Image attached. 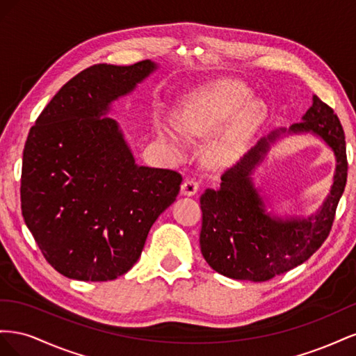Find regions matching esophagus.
<instances>
[{"label": "esophagus", "mask_w": 356, "mask_h": 356, "mask_svg": "<svg viewBox=\"0 0 356 356\" xmlns=\"http://www.w3.org/2000/svg\"><path fill=\"white\" fill-rule=\"evenodd\" d=\"M197 190H199V182L195 178H187L181 184V195H184V196L196 195Z\"/></svg>", "instance_id": "34e87169"}]
</instances>
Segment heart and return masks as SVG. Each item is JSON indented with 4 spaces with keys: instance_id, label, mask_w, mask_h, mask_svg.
Wrapping results in <instances>:
<instances>
[{
    "instance_id": "1",
    "label": "heart",
    "mask_w": 356,
    "mask_h": 356,
    "mask_svg": "<svg viewBox=\"0 0 356 356\" xmlns=\"http://www.w3.org/2000/svg\"><path fill=\"white\" fill-rule=\"evenodd\" d=\"M252 92L241 81L222 80L212 83L187 96L175 117V126L179 134L188 138L203 136L213 132L238 113L211 148V159L215 163L225 165L239 156L248 138L264 122V106L252 104ZM157 132L163 141H168L177 156L184 153V141L169 124L159 122Z\"/></svg>"
}]
</instances>
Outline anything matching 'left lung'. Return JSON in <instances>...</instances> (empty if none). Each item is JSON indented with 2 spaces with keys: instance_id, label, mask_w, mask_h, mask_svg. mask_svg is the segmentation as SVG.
I'll use <instances>...</instances> for the list:
<instances>
[{
  "instance_id": "obj_1",
  "label": "left lung",
  "mask_w": 356,
  "mask_h": 356,
  "mask_svg": "<svg viewBox=\"0 0 356 356\" xmlns=\"http://www.w3.org/2000/svg\"><path fill=\"white\" fill-rule=\"evenodd\" d=\"M309 131L324 138L337 156L330 196L307 219L272 218L253 187L252 170L281 134ZM346 179V141L341 123L331 106L314 96L303 122L261 138L224 172L220 188L204 190L200 196L202 255L215 272L238 281L264 282L291 270L314 255L328 238Z\"/></svg>"
}]
</instances>
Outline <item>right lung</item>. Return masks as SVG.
Returning <instances> with one entry per match:
<instances>
[{
	"label": "right lung",
	"instance_id": "1",
	"mask_svg": "<svg viewBox=\"0 0 356 356\" xmlns=\"http://www.w3.org/2000/svg\"><path fill=\"white\" fill-rule=\"evenodd\" d=\"M157 65L98 63L72 77L31 127L20 202L49 264L77 281L104 282L138 261L159 215L179 193L175 170L138 166L106 117Z\"/></svg>",
	"mask_w": 356,
	"mask_h": 356
}]
</instances>
